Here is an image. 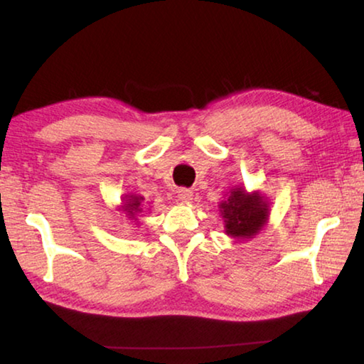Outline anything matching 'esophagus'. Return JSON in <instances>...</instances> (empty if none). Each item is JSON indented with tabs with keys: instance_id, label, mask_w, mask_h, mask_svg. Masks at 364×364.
<instances>
[{
	"instance_id": "obj_1",
	"label": "esophagus",
	"mask_w": 364,
	"mask_h": 364,
	"mask_svg": "<svg viewBox=\"0 0 364 364\" xmlns=\"http://www.w3.org/2000/svg\"><path fill=\"white\" fill-rule=\"evenodd\" d=\"M178 199L181 202H191V199H193V191L186 188L178 189Z\"/></svg>"
}]
</instances>
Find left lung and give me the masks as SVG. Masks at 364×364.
Listing matches in <instances>:
<instances>
[{
    "label": "left lung",
    "mask_w": 364,
    "mask_h": 364,
    "mask_svg": "<svg viewBox=\"0 0 364 364\" xmlns=\"http://www.w3.org/2000/svg\"><path fill=\"white\" fill-rule=\"evenodd\" d=\"M220 208L225 218L226 234L239 239L255 236L268 218V205L262 197L257 193L245 194L242 189H232Z\"/></svg>",
    "instance_id": "left-lung-1"
}]
</instances>
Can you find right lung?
<instances>
[{"label": "right lung", "instance_id": "right-lung-1", "mask_svg": "<svg viewBox=\"0 0 364 364\" xmlns=\"http://www.w3.org/2000/svg\"><path fill=\"white\" fill-rule=\"evenodd\" d=\"M132 199H128V202H125V205H123V210L127 212V215H130V218H134V215L138 212H141V200H143V197H138V196H130Z\"/></svg>", "mask_w": 364, "mask_h": 364}]
</instances>
